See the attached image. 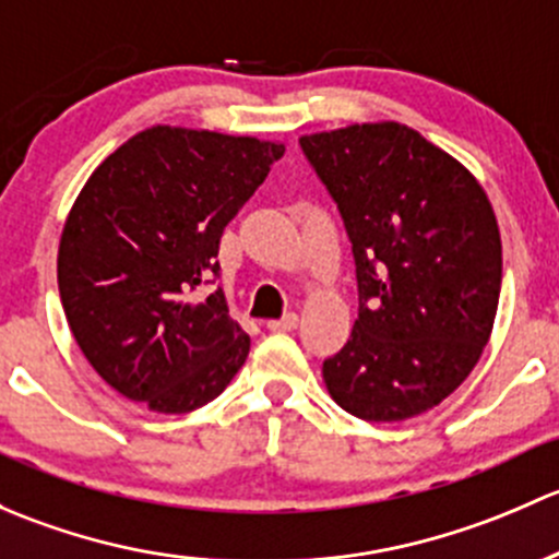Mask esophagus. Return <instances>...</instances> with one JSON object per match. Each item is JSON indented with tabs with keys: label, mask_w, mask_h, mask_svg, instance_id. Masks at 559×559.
Listing matches in <instances>:
<instances>
[{
	"label": "esophagus",
	"mask_w": 559,
	"mask_h": 559,
	"mask_svg": "<svg viewBox=\"0 0 559 559\" xmlns=\"http://www.w3.org/2000/svg\"><path fill=\"white\" fill-rule=\"evenodd\" d=\"M266 328H269V331H274V333L293 331V328H298V314L290 312V314H285V318H280V320H269Z\"/></svg>",
	"instance_id": "obj_1"
}]
</instances>
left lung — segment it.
<instances>
[{"label": "left lung", "mask_w": 559, "mask_h": 559, "mask_svg": "<svg viewBox=\"0 0 559 559\" xmlns=\"http://www.w3.org/2000/svg\"><path fill=\"white\" fill-rule=\"evenodd\" d=\"M353 241L360 309L322 364L344 412L401 423L468 379L498 314L503 250L481 182L399 120L304 134Z\"/></svg>", "instance_id": "left-lung-1"}]
</instances>
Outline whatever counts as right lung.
Listing matches in <instances>:
<instances>
[{
    "instance_id": "right-lung-1",
    "label": "right lung",
    "mask_w": 559,
    "mask_h": 559,
    "mask_svg": "<svg viewBox=\"0 0 559 559\" xmlns=\"http://www.w3.org/2000/svg\"><path fill=\"white\" fill-rule=\"evenodd\" d=\"M282 142L151 126L109 153L69 210L59 293L85 360L158 414H188L228 388L250 336L217 274L223 228L266 180Z\"/></svg>"
}]
</instances>
